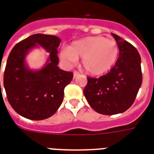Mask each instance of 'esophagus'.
<instances>
[{
    "label": "esophagus",
    "mask_w": 154,
    "mask_h": 154,
    "mask_svg": "<svg viewBox=\"0 0 154 154\" xmlns=\"http://www.w3.org/2000/svg\"><path fill=\"white\" fill-rule=\"evenodd\" d=\"M77 76H79V72H77V71H75V72H73L74 78H75V77H77Z\"/></svg>",
    "instance_id": "esophagus-1"
}]
</instances>
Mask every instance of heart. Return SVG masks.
<instances>
[{
    "label": "heart",
    "mask_w": 154,
    "mask_h": 154,
    "mask_svg": "<svg viewBox=\"0 0 154 154\" xmlns=\"http://www.w3.org/2000/svg\"><path fill=\"white\" fill-rule=\"evenodd\" d=\"M119 48L116 40L103 36H90L72 42L60 54L65 63H73L82 58V65L87 73L100 76L110 72L118 60Z\"/></svg>",
    "instance_id": "obj_1"
}]
</instances>
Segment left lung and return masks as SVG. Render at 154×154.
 I'll return each instance as SVG.
<instances>
[{
    "label": "left lung",
    "instance_id": "8db88e82",
    "mask_svg": "<svg viewBox=\"0 0 154 154\" xmlns=\"http://www.w3.org/2000/svg\"><path fill=\"white\" fill-rule=\"evenodd\" d=\"M119 48L117 63L99 78L87 77L84 95L91 107L102 115H116L129 109L142 84L141 57L139 52L116 34H112Z\"/></svg>",
    "mask_w": 154,
    "mask_h": 154
}]
</instances>
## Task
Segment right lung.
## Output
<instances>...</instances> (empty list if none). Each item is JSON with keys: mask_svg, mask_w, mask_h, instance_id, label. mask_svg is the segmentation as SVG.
Wrapping results in <instances>:
<instances>
[{"mask_svg": "<svg viewBox=\"0 0 154 154\" xmlns=\"http://www.w3.org/2000/svg\"><path fill=\"white\" fill-rule=\"evenodd\" d=\"M60 42L57 36L36 34L18 43L9 55L4 72V87L12 108L26 119H48L63 100L64 88L72 80L73 74L57 67ZM38 46L50 54L44 67L34 70L28 67L26 57Z\"/></svg>", "mask_w": 154, "mask_h": 154, "instance_id": "1", "label": "right lung"}]
</instances>
